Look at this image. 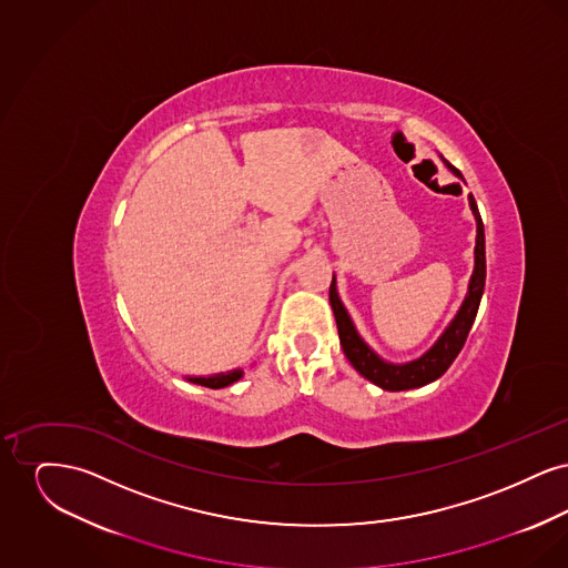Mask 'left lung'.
Masks as SVG:
<instances>
[{"label":"left lung","mask_w":568,"mask_h":568,"mask_svg":"<svg viewBox=\"0 0 568 568\" xmlns=\"http://www.w3.org/2000/svg\"><path fill=\"white\" fill-rule=\"evenodd\" d=\"M458 176V168H454L452 163L445 162ZM470 200V209L477 219V246H475V272L470 276V285H468V296L464 300V304L459 306L456 320L445 329V334L436 341L430 352L422 355L415 362L408 364H387L375 353L368 349V345L357 336L352 320L345 311V306L341 304V300L336 296V287H334V278L329 283V306L334 311V320L338 327V338H341V347L347 355V359L352 362L353 368L362 375V377L373 381L378 387L387 389V392H403V389H413V387H422L426 383H430L434 378L440 377L452 362L458 357L462 352L466 336L473 327V322L477 317L479 311V302L484 296V287H486V234H484V221L479 215L477 202L473 195H468Z\"/></svg>","instance_id":"8db88e82"}]
</instances>
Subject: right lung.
Returning <instances> with one entry per match:
<instances>
[{"instance_id": "right-lung-1", "label": "right lung", "mask_w": 568, "mask_h": 568, "mask_svg": "<svg viewBox=\"0 0 568 568\" xmlns=\"http://www.w3.org/2000/svg\"><path fill=\"white\" fill-rule=\"evenodd\" d=\"M241 377H243V373H241V371H234V373H227V375L195 377L190 378V381H193V383H200V385H204V387H211V389H219V387H227V385H232L234 381H239Z\"/></svg>"}]
</instances>
